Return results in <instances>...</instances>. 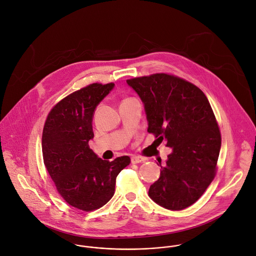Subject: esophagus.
I'll list each match as a JSON object with an SVG mask.
<instances>
[{
	"mask_svg": "<svg viewBox=\"0 0 256 256\" xmlns=\"http://www.w3.org/2000/svg\"><path fill=\"white\" fill-rule=\"evenodd\" d=\"M144 161H145V159L142 158V157H139V156L131 157V163L132 164H139V163H142Z\"/></svg>",
	"mask_w": 256,
	"mask_h": 256,
	"instance_id": "obj_1",
	"label": "esophagus"
}]
</instances>
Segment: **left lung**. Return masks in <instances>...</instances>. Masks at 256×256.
Masks as SVG:
<instances>
[{
  "label": "left lung",
  "instance_id": "left-lung-1",
  "mask_svg": "<svg viewBox=\"0 0 256 256\" xmlns=\"http://www.w3.org/2000/svg\"><path fill=\"white\" fill-rule=\"evenodd\" d=\"M143 102L149 133L172 148L160 178L149 188L159 206L180 210L196 202L216 174L222 138L204 92L165 74L128 80Z\"/></svg>",
  "mask_w": 256,
  "mask_h": 256
}]
</instances>
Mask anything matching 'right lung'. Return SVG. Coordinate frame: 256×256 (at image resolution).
Here are the masks:
<instances>
[{
    "mask_svg": "<svg viewBox=\"0 0 256 256\" xmlns=\"http://www.w3.org/2000/svg\"><path fill=\"white\" fill-rule=\"evenodd\" d=\"M114 86L93 84L70 94L52 109L42 131L44 162L58 192L86 212L110 200L118 174L130 163L128 156L102 160L88 146L96 107Z\"/></svg>",
    "mask_w": 256,
    "mask_h": 256,
    "instance_id": "obj_1",
    "label": "right lung"
}]
</instances>
